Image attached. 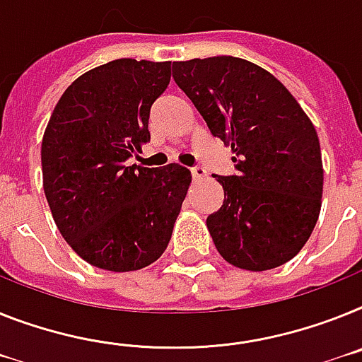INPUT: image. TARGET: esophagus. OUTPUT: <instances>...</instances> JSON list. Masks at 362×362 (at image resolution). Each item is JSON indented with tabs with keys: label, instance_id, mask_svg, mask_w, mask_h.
I'll list each match as a JSON object with an SVG mask.
<instances>
[{
	"label": "esophagus",
	"instance_id": "obj_1",
	"mask_svg": "<svg viewBox=\"0 0 362 362\" xmlns=\"http://www.w3.org/2000/svg\"><path fill=\"white\" fill-rule=\"evenodd\" d=\"M206 175H208V173H206L204 167H200V165L191 167V176H193L195 180H202V178H204Z\"/></svg>",
	"mask_w": 362,
	"mask_h": 362
}]
</instances>
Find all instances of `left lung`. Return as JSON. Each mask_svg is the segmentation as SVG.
<instances>
[{"instance_id": "obj_1", "label": "left lung", "mask_w": 362, "mask_h": 362, "mask_svg": "<svg viewBox=\"0 0 362 362\" xmlns=\"http://www.w3.org/2000/svg\"><path fill=\"white\" fill-rule=\"evenodd\" d=\"M173 78L233 151L238 173L215 176L224 202L206 218L218 254L256 272L293 259L317 224L324 186L317 130L302 106L274 75L235 57L175 62Z\"/></svg>"}]
</instances>
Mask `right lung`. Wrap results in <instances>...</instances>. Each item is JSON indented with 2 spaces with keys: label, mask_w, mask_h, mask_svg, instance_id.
Returning a JSON list of instances; mask_svg holds the SVG:
<instances>
[{
  "label": "right lung",
  "mask_w": 362,
  "mask_h": 362,
  "mask_svg": "<svg viewBox=\"0 0 362 362\" xmlns=\"http://www.w3.org/2000/svg\"><path fill=\"white\" fill-rule=\"evenodd\" d=\"M169 81L171 62L103 64L73 81L44 132L42 175L54 223L97 269H144L171 239L191 173L178 163L127 165L151 139V106Z\"/></svg>",
  "instance_id": "add662e5"
}]
</instances>
